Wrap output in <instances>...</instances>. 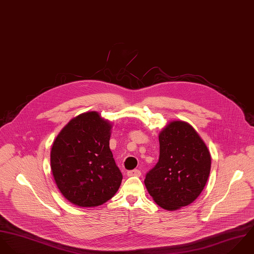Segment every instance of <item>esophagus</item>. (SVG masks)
<instances>
[{
	"label": "esophagus",
	"instance_id": "esophagus-1",
	"mask_svg": "<svg viewBox=\"0 0 254 254\" xmlns=\"http://www.w3.org/2000/svg\"><path fill=\"white\" fill-rule=\"evenodd\" d=\"M127 175L128 177H140L141 176V172L137 169H134V170H130V171H127Z\"/></svg>",
	"mask_w": 254,
	"mask_h": 254
}]
</instances>
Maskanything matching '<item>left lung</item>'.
Masks as SVG:
<instances>
[{"label": "left lung", "instance_id": "8db88e82", "mask_svg": "<svg viewBox=\"0 0 254 254\" xmlns=\"http://www.w3.org/2000/svg\"><path fill=\"white\" fill-rule=\"evenodd\" d=\"M160 155L144 184L155 202L177 210L193 202L207 183L211 156L195 129L185 122L170 123L159 134Z\"/></svg>", "mask_w": 254, "mask_h": 254}]
</instances>
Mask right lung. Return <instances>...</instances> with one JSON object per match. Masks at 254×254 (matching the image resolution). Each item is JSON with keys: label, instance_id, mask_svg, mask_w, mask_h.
<instances>
[{"label": "right lung", "instance_id": "add662e5", "mask_svg": "<svg viewBox=\"0 0 254 254\" xmlns=\"http://www.w3.org/2000/svg\"><path fill=\"white\" fill-rule=\"evenodd\" d=\"M111 125L96 112L72 119L51 150V169L62 194L81 207L99 206L118 191L123 175L109 140Z\"/></svg>", "mask_w": 254, "mask_h": 254}]
</instances>
